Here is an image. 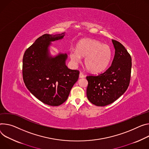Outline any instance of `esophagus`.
<instances>
[{
    "label": "esophagus",
    "mask_w": 149,
    "mask_h": 149,
    "mask_svg": "<svg viewBox=\"0 0 149 149\" xmlns=\"http://www.w3.org/2000/svg\"><path fill=\"white\" fill-rule=\"evenodd\" d=\"M79 78H84V77H85V75H84V74L83 72H80L79 75Z\"/></svg>",
    "instance_id": "1"
}]
</instances>
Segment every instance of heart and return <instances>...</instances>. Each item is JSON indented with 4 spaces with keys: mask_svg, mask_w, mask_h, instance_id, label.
<instances>
[{
    "mask_svg": "<svg viewBox=\"0 0 149 149\" xmlns=\"http://www.w3.org/2000/svg\"><path fill=\"white\" fill-rule=\"evenodd\" d=\"M70 56L73 63L77 64L85 57L84 63L87 69L92 72L104 71L109 65L112 50L107 45L102 44L96 40L86 38L78 42L76 49H71Z\"/></svg>",
    "mask_w": 149,
    "mask_h": 149,
    "instance_id": "heart-1",
    "label": "heart"
}]
</instances>
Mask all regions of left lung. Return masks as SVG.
I'll return each mask as SVG.
<instances>
[{"label": "left lung", "mask_w": 149, "mask_h": 149, "mask_svg": "<svg viewBox=\"0 0 149 149\" xmlns=\"http://www.w3.org/2000/svg\"><path fill=\"white\" fill-rule=\"evenodd\" d=\"M112 41L115 52L111 66L102 74L86 77L87 98L97 106L114 102L125 92L130 82L131 57L120 43L115 40Z\"/></svg>", "instance_id": "8db88e82"}]
</instances>
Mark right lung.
Instances as JSON below:
<instances>
[{
	"mask_svg": "<svg viewBox=\"0 0 149 149\" xmlns=\"http://www.w3.org/2000/svg\"><path fill=\"white\" fill-rule=\"evenodd\" d=\"M64 33L45 34L26 49L22 60V77L28 90L45 104L57 106L64 103L79 77L78 70L65 65L67 55L49 56L51 42L62 39Z\"/></svg>",
	"mask_w": 149,
	"mask_h": 149,
	"instance_id": "1",
	"label": "right lung"
}]
</instances>
